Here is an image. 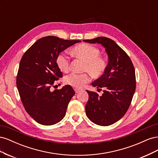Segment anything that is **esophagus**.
I'll use <instances>...</instances> for the list:
<instances>
[{"mask_svg": "<svg viewBox=\"0 0 158 158\" xmlns=\"http://www.w3.org/2000/svg\"><path fill=\"white\" fill-rule=\"evenodd\" d=\"M74 91H75V92L76 93V94H77V93H79L80 92V89H77V88H75L74 89Z\"/></svg>", "mask_w": 158, "mask_h": 158, "instance_id": "1", "label": "esophagus"}]
</instances>
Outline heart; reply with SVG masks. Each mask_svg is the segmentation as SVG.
<instances>
[{
  "label": "heart",
  "mask_w": 158,
  "mask_h": 158,
  "mask_svg": "<svg viewBox=\"0 0 158 158\" xmlns=\"http://www.w3.org/2000/svg\"><path fill=\"white\" fill-rule=\"evenodd\" d=\"M72 52L78 58L85 62L84 70L88 71L95 78L102 76L107 68V62L100 57V51L97 47L89 44H80L74 47ZM56 64L63 73H67L70 69L69 56L60 53L56 59ZM89 76L87 73H72L64 78V83L76 88H81L89 81Z\"/></svg>",
  "instance_id": "obj_1"
}]
</instances>
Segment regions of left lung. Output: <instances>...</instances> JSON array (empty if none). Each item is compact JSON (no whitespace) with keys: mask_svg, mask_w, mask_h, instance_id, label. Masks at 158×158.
Instances as JSON below:
<instances>
[{"mask_svg":"<svg viewBox=\"0 0 158 158\" xmlns=\"http://www.w3.org/2000/svg\"><path fill=\"white\" fill-rule=\"evenodd\" d=\"M84 41L102 45L109 59L106 72L92 83L94 87L105 90L101 96L86 90L89 99L85 113L98 125H111L125 115L130 106L136 89L135 67L126 52L109 38L99 37Z\"/></svg>","mask_w":158,"mask_h":158,"instance_id":"obj_1","label":"left lung"}]
</instances>
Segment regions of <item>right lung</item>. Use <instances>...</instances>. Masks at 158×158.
I'll return each mask as SVG.
<instances>
[{
    "mask_svg": "<svg viewBox=\"0 0 158 158\" xmlns=\"http://www.w3.org/2000/svg\"><path fill=\"white\" fill-rule=\"evenodd\" d=\"M80 42L47 36L35 42L22 56L16 78L17 88L26 111L41 125H55L65 116L75 94L73 88L69 85L53 92L50 88L55 80L63 77L56 64L57 56Z\"/></svg>",
    "mask_w": 158,
    "mask_h": 158,
    "instance_id": "add662e5",
    "label": "right lung"
}]
</instances>
